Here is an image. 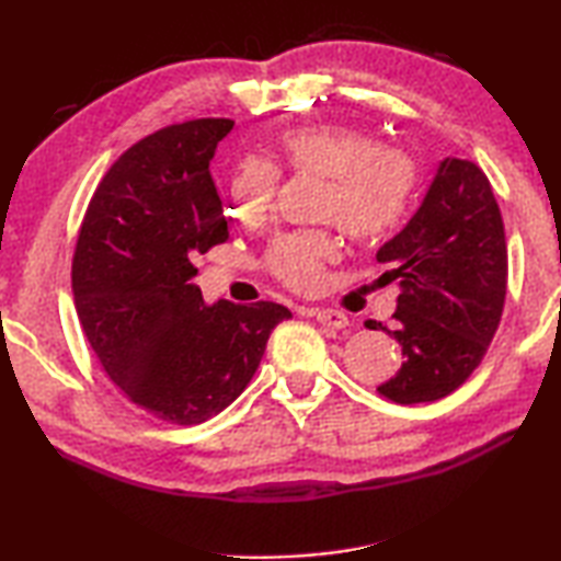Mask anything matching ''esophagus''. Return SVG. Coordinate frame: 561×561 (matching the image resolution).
<instances>
[{"mask_svg":"<svg viewBox=\"0 0 561 561\" xmlns=\"http://www.w3.org/2000/svg\"><path fill=\"white\" fill-rule=\"evenodd\" d=\"M301 314L317 319L319 324H324V327H329V329H346V327H348V317L344 314V311H336V309L307 307V309H301Z\"/></svg>","mask_w":561,"mask_h":561,"instance_id":"obj_1","label":"esophagus"}]
</instances>
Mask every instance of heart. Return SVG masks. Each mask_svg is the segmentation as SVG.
<instances>
[{"label":"heart","instance_id":"b5f03b06","mask_svg":"<svg viewBox=\"0 0 561 561\" xmlns=\"http://www.w3.org/2000/svg\"><path fill=\"white\" fill-rule=\"evenodd\" d=\"M279 170L321 175L319 220H331L358 244H378L401 230L411 213L417 165L401 148L381 146L371 133L344 123H317L284 130L274 160L244 158L230 178L232 215L260 225L272 213ZM339 257V240L329 230H299L274 237L264 267L284 287L317 291L324 270Z\"/></svg>","mask_w":561,"mask_h":561}]
</instances>
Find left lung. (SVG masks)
<instances>
[{
  "label": "left lung",
  "instance_id": "8db88e82",
  "mask_svg": "<svg viewBox=\"0 0 561 561\" xmlns=\"http://www.w3.org/2000/svg\"><path fill=\"white\" fill-rule=\"evenodd\" d=\"M383 279L401 284L396 331L403 366L378 386L411 405L450 396L468 381L500 327L507 294L505 225L490 180L462 158H445L423 205L376 254Z\"/></svg>",
  "mask_w": 561,
  "mask_h": 561
}]
</instances>
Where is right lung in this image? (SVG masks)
<instances>
[{
	"instance_id": "right-lung-1",
	"label": "right lung",
	"mask_w": 561,
	"mask_h": 561,
	"mask_svg": "<svg viewBox=\"0 0 561 561\" xmlns=\"http://www.w3.org/2000/svg\"><path fill=\"white\" fill-rule=\"evenodd\" d=\"M230 118L160 128L123 153L93 193L71 287L83 334L130 403L175 425L225 411L252 381L282 304L203 301L193 260L227 242L210 160Z\"/></svg>"
}]
</instances>
